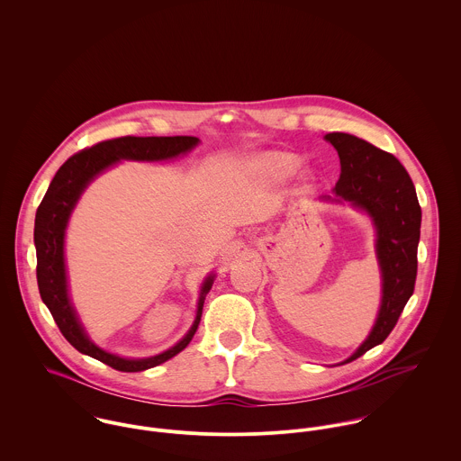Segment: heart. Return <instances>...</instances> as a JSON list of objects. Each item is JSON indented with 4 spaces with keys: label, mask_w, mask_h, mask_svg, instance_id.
<instances>
[{
    "label": "heart",
    "mask_w": 461,
    "mask_h": 461,
    "mask_svg": "<svg viewBox=\"0 0 461 461\" xmlns=\"http://www.w3.org/2000/svg\"><path fill=\"white\" fill-rule=\"evenodd\" d=\"M300 163H302L300 156L291 152H267L259 161L264 172L276 181H284L291 177L300 167Z\"/></svg>",
    "instance_id": "obj_1"
}]
</instances>
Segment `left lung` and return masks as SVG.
<instances>
[{
  "mask_svg": "<svg viewBox=\"0 0 461 461\" xmlns=\"http://www.w3.org/2000/svg\"><path fill=\"white\" fill-rule=\"evenodd\" d=\"M325 140L340 159L335 197L325 198L349 202L373 218L384 280L376 323L362 346L342 362L348 364L389 337L413 294L422 212L408 172L393 154L348 132H329Z\"/></svg>",
  "mask_w": 461,
  "mask_h": 461,
  "instance_id": "1",
  "label": "left lung"
}]
</instances>
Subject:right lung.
Segmentation results:
<instances>
[{"mask_svg":"<svg viewBox=\"0 0 461 461\" xmlns=\"http://www.w3.org/2000/svg\"><path fill=\"white\" fill-rule=\"evenodd\" d=\"M195 136H121L99 141L70 156L59 168L35 214V249H37V282L42 302L48 305L53 320L67 340L83 355H88L117 371L138 373L156 367L183 351L194 339L200 323L205 294L212 285L214 275H209L198 298L197 318L190 331L170 349L149 358H122L95 346L81 327L67 293L64 241L68 216L85 188L101 172L121 159L161 161L190 152L197 147Z\"/></svg>","mask_w":461,"mask_h":461,"instance_id":"add662e5","label":"right lung"}]
</instances>
